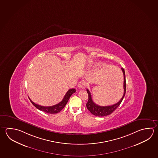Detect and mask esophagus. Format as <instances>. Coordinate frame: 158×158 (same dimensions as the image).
Here are the masks:
<instances>
[{
	"instance_id": "esophagus-1",
	"label": "esophagus",
	"mask_w": 158,
	"mask_h": 158,
	"mask_svg": "<svg viewBox=\"0 0 158 158\" xmlns=\"http://www.w3.org/2000/svg\"><path fill=\"white\" fill-rule=\"evenodd\" d=\"M78 86L80 89H83L85 88L86 86V82L84 81H81L78 84Z\"/></svg>"
}]
</instances>
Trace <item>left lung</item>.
Here are the masks:
<instances>
[{
	"instance_id": "8db88e82",
	"label": "left lung",
	"mask_w": 158,
	"mask_h": 158,
	"mask_svg": "<svg viewBox=\"0 0 158 158\" xmlns=\"http://www.w3.org/2000/svg\"><path fill=\"white\" fill-rule=\"evenodd\" d=\"M121 70L123 72V95L120 100L114 105L107 106H99L98 105H96L92 100L91 95V93L89 92V90L87 89V92L89 95V100L86 103V107H87V109L89 110V112H91L93 115L96 116H99V117L105 116L110 115L120 105V103H121V102L125 95V93H126V78H125V70L123 68H121Z\"/></svg>"
}]
</instances>
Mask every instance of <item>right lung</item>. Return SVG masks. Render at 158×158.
Here are the masks:
<instances>
[{
    "instance_id": "right-lung-1",
    "label": "right lung",
    "mask_w": 158,
    "mask_h": 158,
    "mask_svg": "<svg viewBox=\"0 0 158 158\" xmlns=\"http://www.w3.org/2000/svg\"><path fill=\"white\" fill-rule=\"evenodd\" d=\"M75 92H76V89H69L66 93L64 97L63 98V100L61 101L60 103L52 106H40L33 102L29 98L32 104L40 111H42L43 112H45L48 114H57L58 112H60V111L63 109L64 107L66 106V103H67L69 98Z\"/></svg>"
}]
</instances>
